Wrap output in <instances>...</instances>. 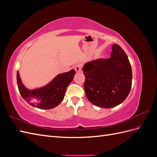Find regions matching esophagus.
<instances>
[{
	"instance_id": "34e87169",
	"label": "esophagus",
	"mask_w": 157,
	"mask_h": 157,
	"mask_svg": "<svg viewBox=\"0 0 157 157\" xmlns=\"http://www.w3.org/2000/svg\"><path fill=\"white\" fill-rule=\"evenodd\" d=\"M74 68L77 72H80L82 70V65L80 64H77L74 66Z\"/></svg>"
}]
</instances>
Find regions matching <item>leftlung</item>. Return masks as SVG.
I'll return each instance as SVG.
<instances>
[{"label": "left lung", "mask_w": 157, "mask_h": 157, "mask_svg": "<svg viewBox=\"0 0 157 157\" xmlns=\"http://www.w3.org/2000/svg\"><path fill=\"white\" fill-rule=\"evenodd\" d=\"M84 89L90 102L98 107L111 108L124 101L132 82L131 65L124 51L113 44L111 57L85 64Z\"/></svg>", "instance_id": "obj_1"}]
</instances>
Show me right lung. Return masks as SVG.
<instances>
[{"label":"right lung","instance_id":"1","mask_svg":"<svg viewBox=\"0 0 157 157\" xmlns=\"http://www.w3.org/2000/svg\"><path fill=\"white\" fill-rule=\"evenodd\" d=\"M75 75V71L72 69L58 75L47 86L31 91L23 86L17 71V84L21 96L26 101L31 102V105L39 109H50L58 106L63 101L66 89Z\"/></svg>","mask_w":157,"mask_h":157}]
</instances>
